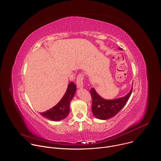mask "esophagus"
Returning a JSON list of instances; mask_svg holds the SVG:
<instances>
[{"instance_id":"esophagus-1","label":"esophagus","mask_w":161,"mask_h":161,"mask_svg":"<svg viewBox=\"0 0 161 161\" xmlns=\"http://www.w3.org/2000/svg\"><path fill=\"white\" fill-rule=\"evenodd\" d=\"M76 85L77 87L79 88H81L83 87V75L82 74H80L77 76Z\"/></svg>"}]
</instances>
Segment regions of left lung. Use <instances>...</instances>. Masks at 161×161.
I'll use <instances>...</instances> for the list:
<instances>
[{"label":"left lung","instance_id":"8db88e82","mask_svg":"<svg viewBox=\"0 0 161 161\" xmlns=\"http://www.w3.org/2000/svg\"><path fill=\"white\" fill-rule=\"evenodd\" d=\"M118 48L122 50L120 47ZM132 90L133 88L125 97L114 100H107L101 97L94 88H92L90 92L92 98V111L93 114L97 119L102 120L114 117L123 108L132 93Z\"/></svg>","mask_w":161,"mask_h":161}]
</instances>
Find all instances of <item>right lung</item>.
<instances>
[{"label": "right lung", "instance_id": "right-lung-1", "mask_svg": "<svg viewBox=\"0 0 161 161\" xmlns=\"http://www.w3.org/2000/svg\"><path fill=\"white\" fill-rule=\"evenodd\" d=\"M76 91V86L73 82L69 83L67 90L61 100L52 108L40 114L53 121H61L65 119L69 113L70 102Z\"/></svg>", "mask_w": 161, "mask_h": 161}]
</instances>
